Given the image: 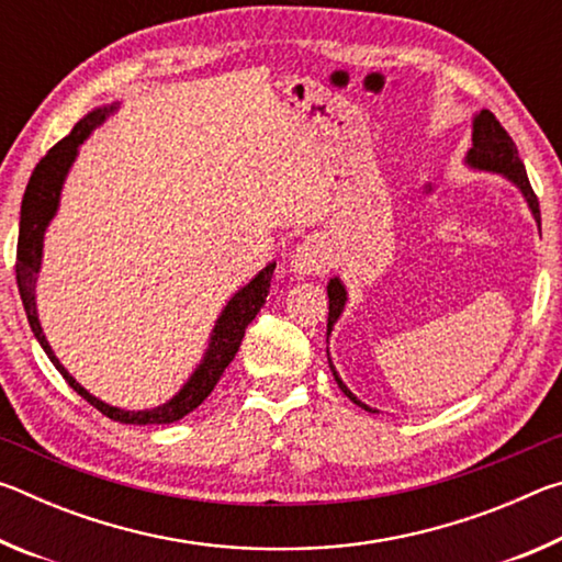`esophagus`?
Here are the masks:
<instances>
[{
  "mask_svg": "<svg viewBox=\"0 0 562 562\" xmlns=\"http://www.w3.org/2000/svg\"><path fill=\"white\" fill-rule=\"evenodd\" d=\"M329 268V255L317 240H304L290 255V272L294 278H319Z\"/></svg>",
  "mask_w": 562,
  "mask_h": 562,
  "instance_id": "1",
  "label": "esophagus"
}]
</instances>
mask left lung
Wrapping results in <instances>:
<instances>
[{"instance_id": "left-lung-1", "label": "left lung", "mask_w": 562, "mask_h": 562, "mask_svg": "<svg viewBox=\"0 0 562 562\" xmlns=\"http://www.w3.org/2000/svg\"><path fill=\"white\" fill-rule=\"evenodd\" d=\"M471 138H473V146L465 150L463 164L469 166L471 170H479V173H493V176L506 178L508 183L516 186L518 193L522 195V201H526V205H528L532 221L538 223V231H540L538 198H536V193H532V188L528 183V176H526V166H522V160L518 158V148H516V144H513V138L508 136L506 128L501 126L491 111L481 109V111L473 113ZM327 297H329V317H327V341H329L331 329H335L337 319L341 317V312H345L347 302H349V292L345 288V282H341L339 278H331L327 282ZM327 359H329L331 376H335L337 386L341 389V392H345L349 402H355L357 406L364 408V412L376 414V408L367 406L364 402H359V398L351 394V389L345 382H341L337 367L331 364L329 347H327Z\"/></svg>"}]
</instances>
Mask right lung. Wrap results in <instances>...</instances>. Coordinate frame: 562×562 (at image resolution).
I'll return each instance as SVG.
<instances>
[{
  "instance_id": "add662e5",
  "label": "right lung",
  "mask_w": 562,
  "mask_h": 562,
  "mask_svg": "<svg viewBox=\"0 0 562 562\" xmlns=\"http://www.w3.org/2000/svg\"><path fill=\"white\" fill-rule=\"evenodd\" d=\"M121 103L113 101L106 106H97L89 111L79 123H76L69 136L61 138L49 154H46L40 164H36L34 173L26 183L24 201H22V217H19V243H16V284L19 294H22V304L26 312V319H30V327L34 331L36 341H40L46 357L52 359V364L59 369V374L69 382L76 394H81L87 402L99 408L103 416L113 418V422L121 424H173L178 418L193 412V408L201 406L217 384V379L223 376L225 367L235 359V351L240 349V341L245 337V329L258 315L260 307L268 300L270 292V280L272 272L278 268V262L265 265V268L255 274V278L243 284L231 300L225 302V307L217 315L215 325L211 329V337H207V347L203 351L201 361L193 369V374L186 379V384L178 389V392L168 398L166 404L150 406V408H121L101 402L99 396H93L89 389H83L76 379L69 374L59 357L54 355V349L46 339L42 322H40V310H36V280H40L42 270V258H44V235L49 231L52 221L59 213L61 203V190L66 183V176L74 166L76 156H79V148L83 140H87L93 128H99L103 121L119 111Z\"/></svg>"
}]
</instances>
